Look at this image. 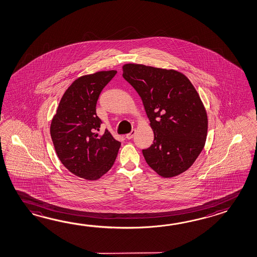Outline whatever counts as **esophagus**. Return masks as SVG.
I'll return each mask as SVG.
<instances>
[{
  "label": "esophagus",
  "mask_w": 257,
  "mask_h": 257,
  "mask_svg": "<svg viewBox=\"0 0 257 257\" xmlns=\"http://www.w3.org/2000/svg\"><path fill=\"white\" fill-rule=\"evenodd\" d=\"M135 135H136V130H133L131 133L127 134L125 137L127 138V139H132L133 137H135Z\"/></svg>",
  "instance_id": "1"
}]
</instances>
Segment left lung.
Listing matches in <instances>:
<instances>
[{"mask_svg":"<svg viewBox=\"0 0 257 257\" xmlns=\"http://www.w3.org/2000/svg\"><path fill=\"white\" fill-rule=\"evenodd\" d=\"M122 77L141 97L154 132L143 150L148 166L162 178L187 171L202 151L208 116L198 91L183 73L142 64L122 66Z\"/></svg>","mask_w":257,"mask_h":257,"instance_id":"1","label":"left lung"}]
</instances>
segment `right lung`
Segmentation results:
<instances>
[{
    "mask_svg": "<svg viewBox=\"0 0 257 257\" xmlns=\"http://www.w3.org/2000/svg\"><path fill=\"white\" fill-rule=\"evenodd\" d=\"M116 73L98 71L74 80L51 120L50 136L59 160L68 171L86 180H97L107 173L120 147L110 132H96L101 123L96 114L97 100Z\"/></svg>",
    "mask_w": 257,
    "mask_h": 257,
    "instance_id": "obj_1",
    "label": "right lung"
}]
</instances>
